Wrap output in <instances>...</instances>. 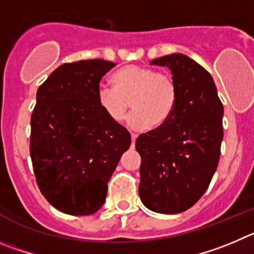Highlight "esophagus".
<instances>
[{
    "mask_svg": "<svg viewBox=\"0 0 254 254\" xmlns=\"http://www.w3.org/2000/svg\"><path fill=\"white\" fill-rule=\"evenodd\" d=\"M136 138H138V135H136V134H131V144H132V147H134V144H135Z\"/></svg>",
    "mask_w": 254,
    "mask_h": 254,
    "instance_id": "esophagus-1",
    "label": "esophagus"
}]
</instances>
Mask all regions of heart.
I'll list each match as a JSON object with an SVG mask.
<instances>
[{
	"mask_svg": "<svg viewBox=\"0 0 254 254\" xmlns=\"http://www.w3.org/2000/svg\"><path fill=\"white\" fill-rule=\"evenodd\" d=\"M110 86H100L97 102L105 115L114 123L124 120L129 110L127 125L134 130L145 129L153 123L162 125L172 116L178 91L175 79L163 72L141 65H127L111 76Z\"/></svg>",
	"mask_w": 254,
	"mask_h": 254,
	"instance_id": "b5f03b06",
	"label": "heart"
}]
</instances>
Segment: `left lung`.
I'll use <instances>...</instances> for the list:
<instances>
[{
	"label": "left lung",
	"mask_w": 254,
	"mask_h": 254,
	"mask_svg": "<svg viewBox=\"0 0 254 254\" xmlns=\"http://www.w3.org/2000/svg\"><path fill=\"white\" fill-rule=\"evenodd\" d=\"M150 64L171 70L178 97L172 116L135 141L141 157L139 196L152 211L178 214L197 202L215 173L224 109L212 77L193 59L175 53Z\"/></svg>",
	"instance_id": "1"
}]
</instances>
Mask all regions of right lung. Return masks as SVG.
I'll return each instance as SVG.
<instances>
[{"mask_svg": "<svg viewBox=\"0 0 254 254\" xmlns=\"http://www.w3.org/2000/svg\"><path fill=\"white\" fill-rule=\"evenodd\" d=\"M115 63H65L38 88L30 155L38 186L59 211L91 215L104 205L107 182L131 144L124 127L100 109L97 90Z\"/></svg>", "mask_w": 254, "mask_h": 254, "instance_id": "right-lung-1", "label": "right lung"}]
</instances>
